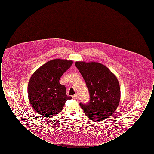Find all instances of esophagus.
Masks as SVG:
<instances>
[{"mask_svg":"<svg viewBox=\"0 0 154 154\" xmlns=\"http://www.w3.org/2000/svg\"><path fill=\"white\" fill-rule=\"evenodd\" d=\"M72 97H73V99H77V98H78V96L77 95H74L73 96H72Z\"/></svg>","mask_w":154,"mask_h":154,"instance_id":"34e87169","label":"esophagus"}]
</instances>
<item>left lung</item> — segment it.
<instances>
[{
    "instance_id": "left-lung-1",
    "label": "left lung",
    "mask_w": 154,
    "mask_h": 154,
    "mask_svg": "<svg viewBox=\"0 0 154 154\" xmlns=\"http://www.w3.org/2000/svg\"><path fill=\"white\" fill-rule=\"evenodd\" d=\"M75 66L85 81L89 93L88 103H80L85 115L95 122L110 117L117 109L121 97L116 76L107 67L95 62H76Z\"/></svg>"
}]
</instances>
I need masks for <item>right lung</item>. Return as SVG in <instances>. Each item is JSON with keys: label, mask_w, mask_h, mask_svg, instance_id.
I'll use <instances>...</instances> for the list:
<instances>
[{"label": "right lung", "mask_w": 154, "mask_h": 154, "mask_svg": "<svg viewBox=\"0 0 154 154\" xmlns=\"http://www.w3.org/2000/svg\"><path fill=\"white\" fill-rule=\"evenodd\" d=\"M73 64L72 60L56 59L39 67L30 77L28 95L29 102L42 116L53 117L63 109L71 96L66 95V87L59 79Z\"/></svg>", "instance_id": "add662e5"}]
</instances>
